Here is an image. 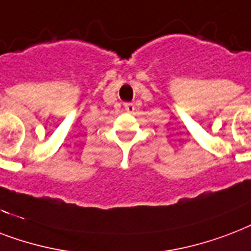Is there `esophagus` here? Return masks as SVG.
Masks as SVG:
<instances>
[{
	"label": "esophagus",
	"mask_w": 251,
	"mask_h": 251,
	"mask_svg": "<svg viewBox=\"0 0 251 251\" xmlns=\"http://www.w3.org/2000/svg\"><path fill=\"white\" fill-rule=\"evenodd\" d=\"M124 107H126V111L127 112L135 111V106H133V103H126L124 104Z\"/></svg>",
	"instance_id": "34e87169"
}]
</instances>
